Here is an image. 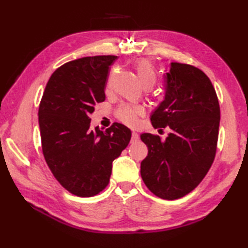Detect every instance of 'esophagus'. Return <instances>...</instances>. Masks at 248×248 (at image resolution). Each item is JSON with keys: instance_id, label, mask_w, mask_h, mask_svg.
<instances>
[{"instance_id": "34e87169", "label": "esophagus", "mask_w": 248, "mask_h": 248, "mask_svg": "<svg viewBox=\"0 0 248 248\" xmlns=\"http://www.w3.org/2000/svg\"><path fill=\"white\" fill-rule=\"evenodd\" d=\"M139 139H140V136H139V134L135 132V131H133L132 132V138H131V143H134V141H136V140H139Z\"/></svg>"}]
</instances>
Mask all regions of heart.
Returning a JSON list of instances; mask_svg holds the SVG:
<instances>
[{"label":"heart","instance_id":"obj_1","mask_svg":"<svg viewBox=\"0 0 248 248\" xmlns=\"http://www.w3.org/2000/svg\"><path fill=\"white\" fill-rule=\"evenodd\" d=\"M136 72L140 81L143 86H154L155 80H156V72L155 68L152 65V62L147 60H140L135 65ZM115 76V69L112 70L110 75L108 77L107 87L109 88L110 84H112V80ZM143 114V110L140 108L131 107V105H124L117 110V118L128 125H134L138 123V118Z\"/></svg>","mask_w":248,"mask_h":248}]
</instances>
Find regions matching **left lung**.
<instances>
[{
	"mask_svg": "<svg viewBox=\"0 0 248 248\" xmlns=\"http://www.w3.org/2000/svg\"><path fill=\"white\" fill-rule=\"evenodd\" d=\"M220 110L210 78L198 68L171 62L165 73V98L151 115L154 128L170 127L165 140L140 134L148 155L140 176L155 196L173 200L202 182L215 157Z\"/></svg>",
	"mask_w": 248,
	"mask_h": 248,
	"instance_id": "8db88e82",
	"label": "left lung"
}]
</instances>
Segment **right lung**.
I'll return each instance as SVG.
<instances>
[{
  "label": "right lung",
  "mask_w": 248,
  "mask_h": 248,
  "mask_svg": "<svg viewBox=\"0 0 248 248\" xmlns=\"http://www.w3.org/2000/svg\"><path fill=\"white\" fill-rule=\"evenodd\" d=\"M114 55L68 62L53 72L39 104L45 160L68 192L92 197L108 186L113 161L131 140V130L114 123L105 131L91 125L96 103L105 100Z\"/></svg>",
  "instance_id": "1"
}]
</instances>
